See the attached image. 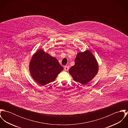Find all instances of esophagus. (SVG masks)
Listing matches in <instances>:
<instances>
[{
  "label": "esophagus",
  "instance_id": "1",
  "mask_svg": "<svg viewBox=\"0 0 128 128\" xmlns=\"http://www.w3.org/2000/svg\"><path fill=\"white\" fill-rule=\"evenodd\" d=\"M64 70H65L66 71H68V70H69V66H65L64 67Z\"/></svg>",
  "mask_w": 128,
  "mask_h": 128
}]
</instances>
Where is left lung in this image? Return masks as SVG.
Instances as JSON below:
<instances>
[{"mask_svg":"<svg viewBox=\"0 0 128 128\" xmlns=\"http://www.w3.org/2000/svg\"><path fill=\"white\" fill-rule=\"evenodd\" d=\"M98 70L96 58L89 50L77 54L75 64L69 70L73 80L85 85L91 81Z\"/></svg>","mask_w":128,"mask_h":128,"instance_id":"8db88e82","label":"left lung"}]
</instances>
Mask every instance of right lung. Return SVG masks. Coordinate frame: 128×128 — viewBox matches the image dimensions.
Returning <instances> with one entry per match:
<instances>
[{"label": "right lung", "instance_id": "add662e5", "mask_svg": "<svg viewBox=\"0 0 128 128\" xmlns=\"http://www.w3.org/2000/svg\"><path fill=\"white\" fill-rule=\"evenodd\" d=\"M30 72L32 78L41 86L54 81L64 68L57 59L39 49L31 58Z\"/></svg>", "mask_w": 128, "mask_h": 128}]
</instances>
